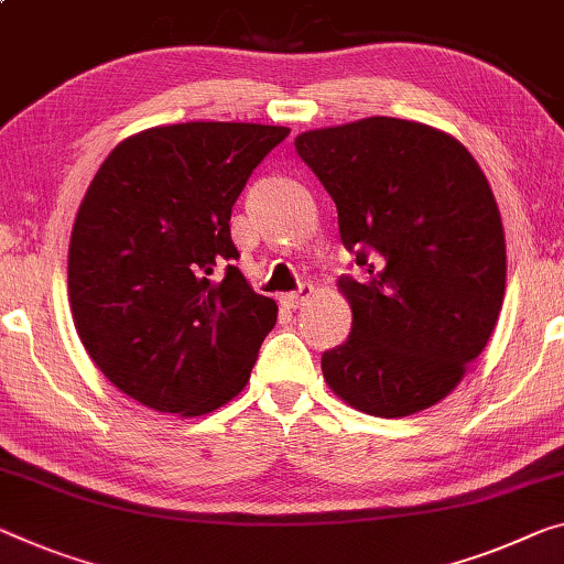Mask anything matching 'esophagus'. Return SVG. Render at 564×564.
Instances as JSON below:
<instances>
[{
    "mask_svg": "<svg viewBox=\"0 0 564 564\" xmlns=\"http://www.w3.org/2000/svg\"><path fill=\"white\" fill-rule=\"evenodd\" d=\"M312 297V284H300L297 290L290 292V294H282V302L288 305L290 310H297L300 305H305V302Z\"/></svg>",
    "mask_w": 564,
    "mask_h": 564,
    "instance_id": "34e87169",
    "label": "esophagus"
}]
</instances>
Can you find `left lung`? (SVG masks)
<instances>
[{
    "mask_svg": "<svg viewBox=\"0 0 564 564\" xmlns=\"http://www.w3.org/2000/svg\"><path fill=\"white\" fill-rule=\"evenodd\" d=\"M333 196L362 276H340L348 340L323 352L335 395L401 419L454 391L497 325L507 247L489 181L456 138L401 118H362L294 138Z\"/></svg>",
    "mask_w": 564,
    "mask_h": 564,
    "instance_id": "obj_1",
    "label": "left lung"
}]
</instances>
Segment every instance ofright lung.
<instances>
[{
	"instance_id": "obj_1",
	"label": "right lung",
	"mask_w": 564,
	"mask_h": 564,
	"mask_svg": "<svg viewBox=\"0 0 564 564\" xmlns=\"http://www.w3.org/2000/svg\"><path fill=\"white\" fill-rule=\"evenodd\" d=\"M290 128L178 123L118 143L70 237L67 290L95 366L133 401L204 415L247 386L274 300L234 267L231 206Z\"/></svg>"
}]
</instances>
